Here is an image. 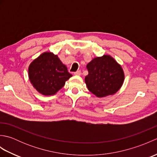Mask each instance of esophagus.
<instances>
[{"instance_id":"34e87169","label":"esophagus","mask_w":157,"mask_h":157,"mask_svg":"<svg viewBox=\"0 0 157 157\" xmlns=\"http://www.w3.org/2000/svg\"><path fill=\"white\" fill-rule=\"evenodd\" d=\"M81 71H79V70H78V71H77L76 72L74 73V74L76 75H81Z\"/></svg>"}]
</instances>
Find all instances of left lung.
<instances>
[{
  "mask_svg": "<svg viewBox=\"0 0 157 157\" xmlns=\"http://www.w3.org/2000/svg\"><path fill=\"white\" fill-rule=\"evenodd\" d=\"M88 74L85 82L88 89L97 97L114 94L124 81L121 67L109 55L96 57L86 66Z\"/></svg>",
  "mask_w": 157,
  "mask_h": 157,
  "instance_id": "1",
  "label": "left lung"
}]
</instances>
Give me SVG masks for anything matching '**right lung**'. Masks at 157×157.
Listing matches in <instances>:
<instances>
[{
    "instance_id": "right-lung-1",
    "label": "right lung",
    "mask_w": 157,
    "mask_h": 157,
    "mask_svg": "<svg viewBox=\"0 0 157 157\" xmlns=\"http://www.w3.org/2000/svg\"><path fill=\"white\" fill-rule=\"evenodd\" d=\"M28 73L33 86L45 96L55 94L72 76L52 52H44L34 60L29 66Z\"/></svg>"
}]
</instances>
